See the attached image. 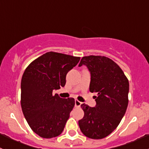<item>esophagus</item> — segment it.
Listing matches in <instances>:
<instances>
[{
  "mask_svg": "<svg viewBox=\"0 0 149 149\" xmlns=\"http://www.w3.org/2000/svg\"><path fill=\"white\" fill-rule=\"evenodd\" d=\"M81 104L82 102H79V100H75V107H80Z\"/></svg>",
  "mask_w": 149,
  "mask_h": 149,
  "instance_id": "1",
  "label": "esophagus"
}]
</instances>
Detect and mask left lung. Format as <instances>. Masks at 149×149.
Here are the masks:
<instances>
[{
	"label": "left lung",
	"instance_id": "1",
	"mask_svg": "<svg viewBox=\"0 0 149 149\" xmlns=\"http://www.w3.org/2000/svg\"><path fill=\"white\" fill-rule=\"evenodd\" d=\"M83 65L91 74L89 91L97 97L94 107L81 104L84 116L79 125L86 137L102 139L115 130L125 113L129 82L119 65L107 57H83L79 66Z\"/></svg>",
	"mask_w": 149,
	"mask_h": 149
}]
</instances>
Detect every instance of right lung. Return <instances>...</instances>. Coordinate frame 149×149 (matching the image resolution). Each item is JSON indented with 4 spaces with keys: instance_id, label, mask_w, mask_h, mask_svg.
I'll return each mask as SVG.
<instances>
[{
    "instance_id": "obj_1",
    "label": "right lung",
    "mask_w": 149,
    "mask_h": 149,
    "mask_svg": "<svg viewBox=\"0 0 149 149\" xmlns=\"http://www.w3.org/2000/svg\"><path fill=\"white\" fill-rule=\"evenodd\" d=\"M79 57L49 52L26 68L21 82V105L31 130L44 139L58 136L63 130L75 105L73 98L52 94L65 85L66 75Z\"/></svg>"
}]
</instances>
